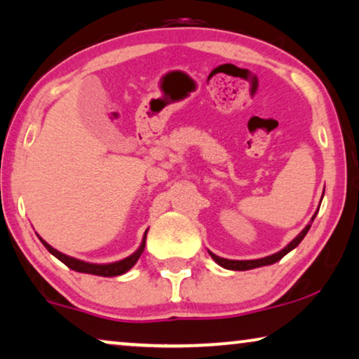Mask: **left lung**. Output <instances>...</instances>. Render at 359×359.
Instances as JSON below:
<instances>
[{"label": "left lung", "instance_id": "1", "mask_svg": "<svg viewBox=\"0 0 359 359\" xmlns=\"http://www.w3.org/2000/svg\"><path fill=\"white\" fill-rule=\"evenodd\" d=\"M318 210H319V209H318ZM316 215H318V212H316V214L313 215V218H311V222L308 223V225H306V226L303 228V231H301L299 235L294 238V240L290 241V243L287 244V246H285V248L282 249V251L275 252V254H272V256L261 257V259H251V261H233V259H223V257L217 256V254L210 252V251H209V254H210V257L214 259V261L218 264V266L223 267V269H228V270H251V269H257V267L270 266V264L278 262L280 259H282L283 256H287V254H288L290 251H293V249H294L296 246H298V244H299L301 241H303V238L306 236V233L309 231L311 223L314 222Z\"/></svg>", "mask_w": 359, "mask_h": 359}]
</instances>
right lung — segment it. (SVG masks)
Here are the masks:
<instances>
[{
	"instance_id": "obj_1",
	"label": "right lung",
	"mask_w": 359,
	"mask_h": 359,
	"mask_svg": "<svg viewBox=\"0 0 359 359\" xmlns=\"http://www.w3.org/2000/svg\"><path fill=\"white\" fill-rule=\"evenodd\" d=\"M145 238H147V230H145V233H144L141 246H139L136 251L131 254V256L124 257V259H121V261L110 262V264H92V262L81 261V259L66 256V254L56 251L55 248H51L50 244L46 243L45 240H41V238H40V241L46 249H48L50 254H53V256L56 259H60V261L63 262L65 266H67L72 270H76V272L98 275V277H116V275H123V273H126L128 270H131L134 267V264L139 261V257H141V254L144 252V248H145Z\"/></svg>"
}]
</instances>
